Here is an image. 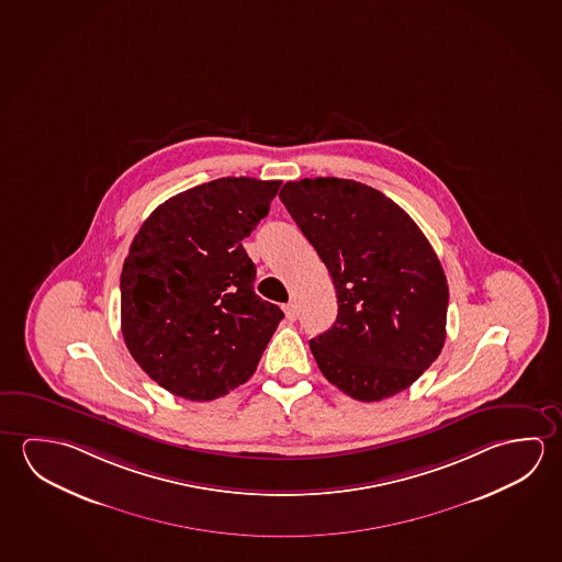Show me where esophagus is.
Listing matches in <instances>:
<instances>
[{
    "mask_svg": "<svg viewBox=\"0 0 562 562\" xmlns=\"http://www.w3.org/2000/svg\"><path fill=\"white\" fill-rule=\"evenodd\" d=\"M285 317H288V322H295V317H297V305L294 302H290V304L284 305Z\"/></svg>",
    "mask_w": 562,
    "mask_h": 562,
    "instance_id": "esophagus-1",
    "label": "esophagus"
}]
</instances>
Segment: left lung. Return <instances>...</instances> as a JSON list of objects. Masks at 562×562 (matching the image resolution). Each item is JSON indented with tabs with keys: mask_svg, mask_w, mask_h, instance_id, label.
I'll use <instances>...</instances> for the list:
<instances>
[{
	"mask_svg": "<svg viewBox=\"0 0 562 562\" xmlns=\"http://www.w3.org/2000/svg\"><path fill=\"white\" fill-rule=\"evenodd\" d=\"M280 200L337 290V319L310 340L323 376L360 402L412 386L447 337L449 285L427 237L397 203L355 180L285 182Z\"/></svg>",
	"mask_w": 562,
	"mask_h": 562,
	"instance_id": "1",
	"label": "left lung"
}]
</instances>
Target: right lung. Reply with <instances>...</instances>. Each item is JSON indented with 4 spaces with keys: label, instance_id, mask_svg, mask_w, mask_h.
I'll use <instances>...</instances> for the list:
<instances>
[{
    "label": "right lung",
    "instance_id": "obj_1",
    "mask_svg": "<svg viewBox=\"0 0 562 562\" xmlns=\"http://www.w3.org/2000/svg\"><path fill=\"white\" fill-rule=\"evenodd\" d=\"M278 180L217 178L148 215L121 272V333L131 357L175 396L210 402L257 370L284 313L255 294L240 240L274 200Z\"/></svg>",
    "mask_w": 562,
    "mask_h": 562
}]
</instances>
